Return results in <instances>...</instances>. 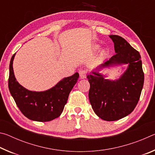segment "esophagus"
Returning a JSON list of instances; mask_svg holds the SVG:
<instances>
[{"label": "esophagus", "mask_w": 155, "mask_h": 155, "mask_svg": "<svg viewBox=\"0 0 155 155\" xmlns=\"http://www.w3.org/2000/svg\"><path fill=\"white\" fill-rule=\"evenodd\" d=\"M79 75H80V78L81 79H83V78H86V76H87V72L85 70H81L79 71Z\"/></svg>", "instance_id": "34e87169"}]
</instances>
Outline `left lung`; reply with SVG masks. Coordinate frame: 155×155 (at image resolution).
<instances>
[{"label": "left lung", "instance_id": "left-lung-1", "mask_svg": "<svg viewBox=\"0 0 155 155\" xmlns=\"http://www.w3.org/2000/svg\"><path fill=\"white\" fill-rule=\"evenodd\" d=\"M115 55L87 76L91 107L95 114L106 121H115L130 114L138 103L142 90L144 74L140 52L124 38L111 35ZM128 64L127 69L115 80L106 78L99 72L103 68Z\"/></svg>", "mask_w": 155, "mask_h": 155}]
</instances>
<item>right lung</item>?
Here are the masks:
<instances>
[{
	"label": "right lung",
	"mask_w": 155,
	"mask_h": 155,
	"mask_svg": "<svg viewBox=\"0 0 155 155\" xmlns=\"http://www.w3.org/2000/svg\"><path fill=\"white\" fill-rule=\"evenodd\" d=\"M12 56L9 64V90L22 114L37 122H48L60 116L67 103L68 96L79 77L78 72L64 78L54 87L43 91L28 90L16 81Z\"/></svg>",
	"instance_id": "right-lung-1"
}]
</instances>
